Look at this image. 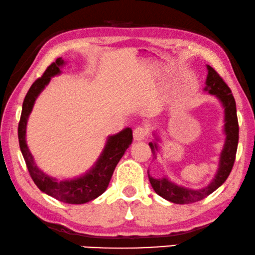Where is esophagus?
Masks as SVG:
<instances>
[{
	"mask_svg": "<svg viewBox=\"0 0 255 255\" xmlns=\"http://www.w3.org/2000/svg\"><path fill=\"white\" fill-rule=\"evenodd\" d=\"M132 135H134V141H143L148 135V129L144 127H136Z\"/></svg>",
	"mask_w": 255,
	"mask_h": 255,
	"instance_id": "1",
	"label": "esophagus"
}]
</instances>
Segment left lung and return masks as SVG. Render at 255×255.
<instances>
[{"label": "left lung", "instance_id": "left-lung-1", "mask_svg": "<svg viewBox=\"0 0 255 255\" xmlns=\"http://www.w3.org/2000/svg\"><path fill=\"white\" fill-rule=\"evenodd\" d=\"M207 69L208 75L204 91L210 93V95L216 96L224 109L225 142L223 149H222L220 163H218V170L216 174H215V178L206 187L192 189L184 187V186H178L174 182H172L167 177L153 178L148 172L149 181L152 186L153 191L159 196H162L163 199L177 204H188L198 202V201L207 198L208 195H210L211 193L216 191L228 179L232 167H234V163L236 159V152L239 138V126L238 118H237L235 98L232 96L230 88L223 81V78L216 73V70L210 66H207ZM155 137L156 141L150 142L149 145L151 148L153 158L156 159L157 152L159 151L158 143H157L159 141V138L156 135Z\"/></svg>", "mask_w": 255, "mask_h": 255}]
</instances>
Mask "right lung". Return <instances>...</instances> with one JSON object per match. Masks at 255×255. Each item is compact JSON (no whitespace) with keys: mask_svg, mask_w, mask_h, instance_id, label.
I'll use <instances>...</instances> for the list:
<instances>
[{"mask_svg":"<svg viewBox=\"0 0 255 255\" xmlns=\"http://www.w3.org/2000/svg\"><path fill=\"white\" fill-rule=\"evenodd\" d=\"M64 64L66 62L62 60V57L56 59L55 62H53L46 69L44 75L31 85L30 90L25 96L18 125L19 148L32 180L34 181V184L38 186V188L41 192L61 201V202L82 204L97 199L106 191L111 178H112L114 168L119 163L121 157L124 156L125 151L131 144L132 131L130 128H125L118 134L109 136L105 148L100 153L99 158L97 159V162L90 170L83 175L73 179L59 180V179L44 173L34 163L33 156H32L27 146L26 125L28 117H30L32 109L34 106L35 99L46 88V85H48L51 78L61 74V68Z\"/></svg>","mask_w":255,"mask_h":255,"instance_id":"1","label":"right lung"}]
</instances>
